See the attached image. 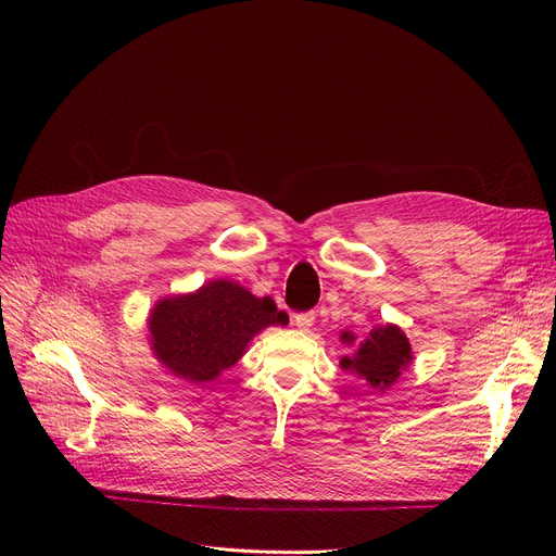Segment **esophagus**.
<instances>
[{
  "instance_id": "1",
  "label": "esophagus",
  "mask_w": 556,
  "mask_h": 556,
  "mask_svg": "<svg viewBox=\"0 0 556 556\" xmlns=\"http://www.w3.org/2000/svg\"><path fill=\"white\" fill-rule=\"evenodd\" d=\"M313 323H315V313H313V311L295 315V327H298L300 331H308V329L313 327Z\"/></svg>"
}]
</instances>
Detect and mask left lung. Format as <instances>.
<instances>
[{
	"label": "left lung",
	"mask_w": 556,
	"mask_h": 556,
	"mask_svg": "<svg viewBox=\"0 0 556 556\" xmlns=\"http://www.w3.org/2000/svg\"><path fill=\"white\" fill-rule=\"evenodd\" d=\"M340 342L354 346L356 336L342 331ZM413 344L396 325L374 327L365 340L356 344L352 354L340 358V367L367 381L378 392L390 390L401 374L413 365Z\"/></svg>",
	"instance_id": "obj_1"
}]
</instances>
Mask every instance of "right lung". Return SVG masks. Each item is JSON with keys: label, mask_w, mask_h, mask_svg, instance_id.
I'll return each instance as SVG.
<instances>
[{"label": "right lung", "mask_w": 556, "mask_h": 556, "mask_svg": "<svg viewBox=\"0 0 556 556\" xmlns=\"http://www.w3.org/2000/svg\"><path fill=\"white\" fill-rule=\"evenodd\" d=\"M286 323L288 315L277 311L270 298H256L229 279H212L193 293L162 298L146 319L155 361L191 386L216 381L243 358L254 336Z\"/></svg>", "instance_id": "right-lung-1"}]
</instances>
